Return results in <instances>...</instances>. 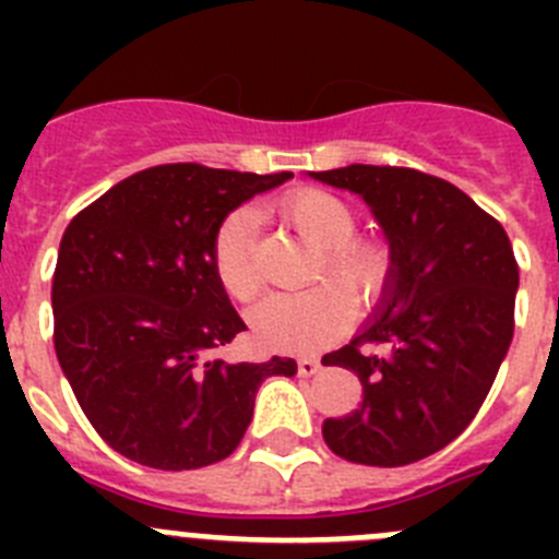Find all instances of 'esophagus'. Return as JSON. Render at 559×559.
<instances>
[{"instance_id":"1","label":"esophagus","mask_w":559,"mask_h":559,"mask_svg":"<svg viewBox=\"0 0 559 559\" xmlns=\"http://www.w3.org/2000/svg\"><path fill=\"white\" fill-rule=\"evenodd\" d=\"M296 369H299V374H302V378H310V374H316L319 369H322V364H319L316 358H299Z\"/></svg>"}]
</instances>
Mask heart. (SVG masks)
Wrapping results in <instances>:
<instances>
[{
    "mask_svg": "<svg viewBox=\"0 0 559 559\" xmlns=\"http://www.w3.org/2000/svg\"><path fill=\"white\" fill-rule=\"evenodd\" d=\"M280 218L316 249L313 280L333 275L299 294L271 296L251 316L260 344L276 353H316L347 333L355 304L378 308L392 288L394 263L386 243L355 235L358 212L335 192L302 187L276 204ZM212 269L221 288L237 302H254L265 288V265L257 246V224L249 210L221 221L212 240ZM354 295L349 297L346 290Z\"/></svg>",
    "mask_w": 559,
    "mask_h": 559,
    "instance_id": "b5f03b06",
    "label": "heart"
}]
</instances>
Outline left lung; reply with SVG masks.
<instances>
[{
  "instance_id": "left-lung-1",
  "label": "left lung",
  "mask_w": 559,
  "mask_h": 559,
  "mask_svg": "<svg viewBox=\"0 0 559 559\" xmlns=\"http://www.w3.org/2000/svg\"><path fill=\"white\" fill-rule=\"evenodd\" d=\"M313 179L358 192L392 246L380 313L328 367L358 374L355 412L324 419L335 456L403 467L442 451L481 408L515 330L518 260L503 226L451 181L392 165ZM383 346V354L366 347Z\"/></svg>"
}]
</instances>
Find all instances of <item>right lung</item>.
<instances>
[{"instance_id": "add662e5", "label": "right lung", "mask_w": 559, "mask_h": 559, "mask_svg": "<svg viewBox=\"0 0 559 559\" xmlns=\"http://www.w3.org/2000/svg\"><path fill=\"white\" fill-rule=\"evenodd\" d=\"M294 173L179 162L133 173L69 221L52 276L56 355L92 428L156 471L229 456L294 358H215L246 324L212 269L221 221Z\"/></svg>"}]
</instances>
